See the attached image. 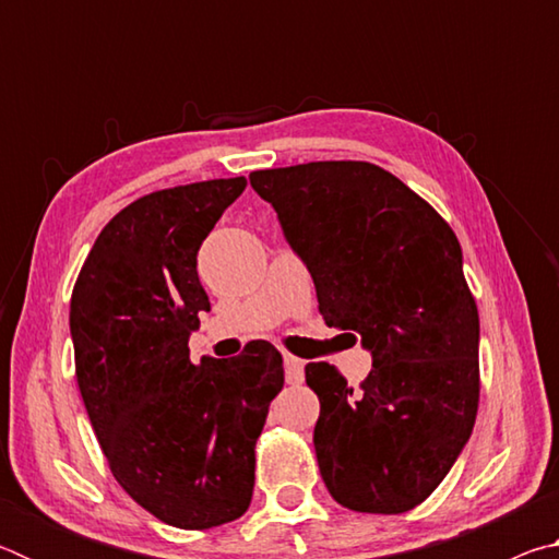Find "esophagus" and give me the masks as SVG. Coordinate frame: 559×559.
<instances>
[{
	"instance_id": "34e87169",
	"label": "esophagus",
	"mask_w": 559,
	"mask_h": 559,
	"mask_svg": "<svg viewBox=\"0 0 559 559\" xmlns=\"http://www.w3.org/2000/svg\"><path fill=\"white\" fill-rule=\"evenodd\" d=\"M283 367H286L288 384H300L302 377H306V370H302V367H306V362H302V359H298V357L286 355V357H283Z\"/></svg>"
}]
</instances>
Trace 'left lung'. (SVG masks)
Wrapping results in <instances>:
<instances>
[{
  "label": "left lung",
  "mask_w": 559,
  "mask_h": 559,
  "mask_svg": "<svg viewBox=\"0 0 559 559\" xmlns=\"http://www.w3.org/2000/svg\"><path fill=\"white\" fill-rule=\"evenodd\" d=\"M249 179L313 276L325 325L353 330L372 353L357 390L333 365H306L320 400V476L349 510L406 513L447 478L478 412V308L456 234L372 163L328 159Z\"/></svg>",
  "instance_id": "1"
}]
</instances>
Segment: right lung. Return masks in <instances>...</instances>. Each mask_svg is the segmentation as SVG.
<instances>
[{"mask_svg":"<svg viewBox=\"0 0 559 559\" xmlns=\"http://www.w3.org/2000/svg\"><path fill=\"white\" fill-rule=\"evenodd\" d=\"M246 177L159 189L103 226L71 293L75 380L110 473L167 525L241 518L257 439L283 390V357L253 340L239 357L189 359L210 310L197 251Z\"/></svg>","mask_w":559,"mask_h":559,"instance_id":"add662e5","label":"right lung"}]
</instances>
